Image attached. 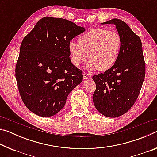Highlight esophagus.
Listing matches in <instances>:
<instances>
[{
	"instance_id": "1",
	"label": "esophagus",
	"mask_w": 157,
	"mask_h": 157,
	"mask_svg": "<svg viewBox=\"0 0 157 157\" xmlns=\"http://www.w3.org/2000/svg\"><path fill=\"white\" fill-rule=\"evenodd\" d=\"M83 78H84V79H88L91 78V76H90L88 73H83Z\"/></svg>"
}]
</instances>
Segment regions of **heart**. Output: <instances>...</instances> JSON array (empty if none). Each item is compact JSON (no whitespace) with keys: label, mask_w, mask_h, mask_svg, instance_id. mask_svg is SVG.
Wrapping results in <instances>:
<instances>
[{"label":"heart","mask_w":157,"mask_h":157,"mask_svg":"<svg viewBox=\"0 0 157 157\" xmlns=\"http://www.w3.org/2000/svg\"><path fill=\"white\" fill-rule=\"evenodd\" d=\"M78 44L71 41L68 52L71 62L78 67L87 58L90 60L86 69L106 71L115 64L120 54L122 37L116 31L105 28H95L82 35Z\"/></svg>","instance_id":"b5f03b06"}]
</instances>
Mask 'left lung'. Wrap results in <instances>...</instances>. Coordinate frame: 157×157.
Returning <instances> with one entry per match:
<instances>
[{"label":"left lung","mask_w":157,"mask_h":157,"mask_svg":"<svg viewBox=\"0 0 157 157\" xmlns=\"http://www.w3.org/2000/svg\"><path fill=\"white\" fill-rule=\"evenodd\" d=\"M113 24L122 37L118 59L104 73L93 76L96 89L93 95L95 107L109 118L128 111L139 96L145 75L142 43L129 25L118 18L102 23Z\"/></svg>","instance_id":"1"}]
</instances>
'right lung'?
Segmentation results:
<instances>
[{
    "label": "right lung",
    "mask_w": 157,
    "mask_h": 157,
    "mask_svg": "<svg viewBox=\"0 0 157 157\" xmlns=\"http://www.w3.org/2000/svg\"><path fill=\"white\" fill-rule=\"evenodd\" d=\"M84 31L68 20L46 17L24 37L16 79L21 99L32 112L42 117L57 114L82 82V71L71 63L68 47Z\"/></svg>",
    "instance_id": "obj_1"
}]
</instances>
